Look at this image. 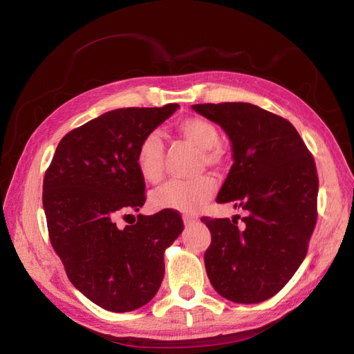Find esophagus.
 Wrapping results in <instances>:
<instances>
[{
    "instance_id": "1",
    "label": "esophagus",
    "mask_w": 354,
    "mask_h": 354,
    "mask_svg": "<svg viewBox=\"0 0 354 354\" xmlns=\"http://www.w3.org/2000/svg\"><path fill=\"white\" fill-rule=\"evenodd\" d=\"M183 221H185L186 226H192V224L196 223V218L192 217V216H183Z\"/></svg>"
}]
</instances>
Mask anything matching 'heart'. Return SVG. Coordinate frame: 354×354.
Wrapping results in <instances>:
<instances>
[{
    "mask_svg": "<svg viewBox=\"0 0 354 354\" xmlns=\"http://www.w3.org/2000/svg\"><path fill=\"white\" fill-rule=\"evenodd\" d=\"M178 134L201 149L202 165L223 167L227 155L218 145L220 133L217 127L205 118L189 116L177 124ZM136 165L142 177L156 183L164 176L165 145L158 131L147 133L137 147ZM216 190V181L209 176H199L192 180H169L158 187L151 198L158 209H177L194 212L205 203Z\"/></svg>",
    "mask_w": 354,
    "mask_h": 354,
    "instance_id": "b5f03b06",
    "label": "heart"
}]
</instances>
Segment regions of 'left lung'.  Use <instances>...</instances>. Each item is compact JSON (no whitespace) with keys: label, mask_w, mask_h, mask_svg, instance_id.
<instances>
[{"label":"left lung","mask_w":354,"mask_h":354,"mask_svg":"<svg viewBox=\"0 0 354 354\" xmlns=\"http://www.w3.org/2000/svg\"><path fill=\"white\" fill-rule=\"evenodd\" d=\"M232 142L233 165L217 202L245 217H202L211 232L203 255L216 291L233 303L276 295L303 263L317 220L319 178L313 155L285 118L251 103L192 106Z\"/></svg>","instance_id":"1"}]
</instances>
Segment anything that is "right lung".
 <instances>
[{
	"label": "right lung",
	"instance_id": "1",
	"mask_svg": "<svg viewBox=\"0 0 354 354\" xmlns=\"http://www.w3.org/2000/svg\"><path fill=\"white\" fill-rule=\"evenodd\" d=\"M177 108H124L94 118L62 138L46 171L42 205L53 248L72 285L111 312L151 301L164 279V252L183 232L176 209L138 214L130 226H118L146 201L138 145Z\"/></svg>",
	"mask_w": 354,
	"mask_h": 354
}]
</instances>
